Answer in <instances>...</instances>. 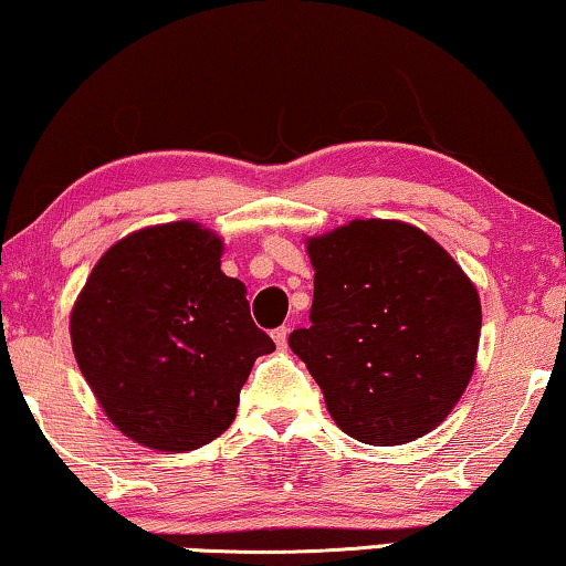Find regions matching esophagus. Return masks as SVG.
<instances>
[{
    "label": "esophagus",
    "mask_w": 566,
    "mask_h": 566,
    "mask_svg": "<svg viewBox=\"0 0 566 566\" xmlns=\"http://www.w3.org/2000/svg\"><path fill=\"white\" fill-rule=\"evenodd\" d=\"M273 342L281 352L289 347V326H277V329H273Z\"/></svg>",
    "instance_id": "1"
}]
</instances>
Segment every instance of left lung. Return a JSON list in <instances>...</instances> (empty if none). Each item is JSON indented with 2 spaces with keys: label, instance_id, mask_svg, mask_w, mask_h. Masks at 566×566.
Here are the masks:
<instances>
[{
  "label": "left lung",
  "instance_id": "1",
  "mask_svg": "<svg viewBox=\"0 0 566 566\" xmlns=\"http://www.w3.org/2000/svg\"><path fill=\"white\" fill-rule=\"evenodd\" d=\"M311 326L289 337L344 433L392 447L429 433L474 370L482 311L462 268L403 222L355 219L308 240Z\"/></svg>",
  "mask_w": 566,
  "mask_h": 566
}]
</instances>
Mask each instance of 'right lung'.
Here are the masks:
<instances>
[{"instance_id":"obj_1","label":"right lung","mask_w":566,"mask_h":566,"mask_svg":"<svg viewBox=\"0 0 566 566\" xmlns=\"http://www.w3.org/2000/svg\"><path fill=\"white\" fill-rule=\"evenodd\" d=\"M222 240L193 222L140 229L96 263L71 314L73 355L104 413L137 444L188 452L234 421L260 355Z\"/></svg>"}]
</instances>
